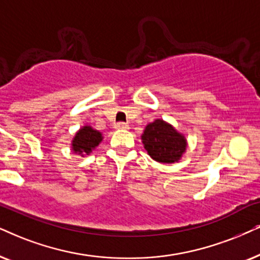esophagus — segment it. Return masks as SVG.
<instances>
[{
    "mask_svg": "<svg viewBox=\"0 0 260 260\" xmlns=\"http://www.w3.org/2000/svg\"><path fill=\"white\" fill-rule=\"evenodd\" d=\"M115 128H116V129H128V128H129V126H128L127 123L120 122V123L115 124Z\"/></svg>",
    "mask_w": 260,
    "mask_h": 260,
    "instance_id": "obj_1",
    "label": "esophagus"
}]
</instances>
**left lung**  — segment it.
I'll return each instance as SVG.
<instances>
[{
  "label": "left lung",
  "mask_w": 260,
  "mask_h": 260,
  "mask_svg": "<svg viewBox=\"0 0 260 260\" xmlns=\"http://www.w3.org/2000/svg\"><path fill=\"white\" fill-rule=\"evenodd\" d=\"M141 141L151 158L163 164L179 162L188 145L186 137L163 119H156L146 124Z\"/></svg>",
  "instance_id": "8db88e82"
}]
</instances>
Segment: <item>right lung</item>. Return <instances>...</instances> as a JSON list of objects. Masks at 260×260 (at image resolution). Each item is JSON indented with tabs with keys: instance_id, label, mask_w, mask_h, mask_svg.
<instances>
[{
	"instance_id": "1",
	"label": "right lung",
	"mask_w": 260,
	"mask_h": 260,
	"mask_svg": "<svg viewBox=\"0 0 260 260\" xmlns=\"http://www.w3.org/2000/svg\"><path fill=\"white\" fill-rule=\"evenodd\" d=\"M103 140V134L100 131L94 129L90 124H85L75 133L72 139L71 149L74 153L80 154L81 157L90 154Z\"/></svg>"
}]
</instances>
